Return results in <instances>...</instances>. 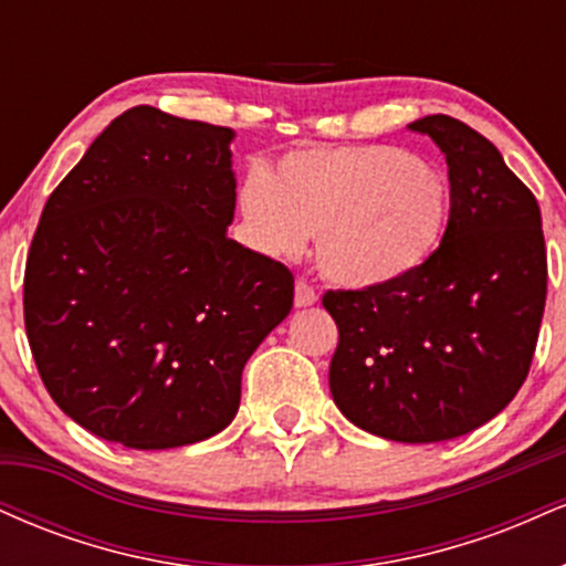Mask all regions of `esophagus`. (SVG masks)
<instances>
[{
	"mask_svg": "<svg viewBox=\"0 0 566 566\" xmlns=\"http://www.w3.org/2000/svg\"><path fill=\"white\" fill-rule=\"evenodd\" d=\"M316 303V292L311 287L308 282L297 279L295 282V305L297 308H305V305H314Z\"/></svg>",
	"mask_w": 566,
	"mask_h": 566,
	"instance_id": "obj_1",
	"label": "esophagus"
}]
</instances>
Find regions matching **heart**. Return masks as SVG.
Instances as JSON below:
<instances>
[{
  "mask_svg": "<svg viewBox=\"0 0 566 566\" xmlns=\"http://www.w3.org/2000/svg\"><path fill=\"white\" fill-rule=\"evenodd\" d=\"M250 242L265 255L297 258L316 237V265L350 290L394 284L433 255L450 188L426 161L391 146L301 148L265 178L239 188Z\"/></svg>",
  "mask_w": 566,
  "mask_h": 566,
  "instance_id": "b5f03b06",
  "label": "heart"
}]
</instances>
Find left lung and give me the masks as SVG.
<instances>
[{
  "mask_svg": "<svg viewBox=\"0 0 566 566\" xmlns=\"http://www.w3.org/2000/svg\"><path fill=\"white\" fill-rule=\"evenodd\" d=\"M450 167V220L418 271L322 297L337 324L329 391L375 437L431 444L471 433L527 380L545 308L537 199L484 135L447 114L409 125Z\"/></svg>",
  "mask_w": 566,
  "mask_h": 566,
  "instance_id": "8db88e82",
  "label": "left lung"
}]
</instances>
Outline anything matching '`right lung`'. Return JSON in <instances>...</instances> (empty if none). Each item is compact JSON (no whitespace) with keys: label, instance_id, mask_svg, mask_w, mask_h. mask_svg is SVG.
I'll list each match as a JSON object with an SVG mask.
<instances>
[{"label":"right lung","instance_id":"obj_1","mask_svg":"<svg viewBox=\"0 0 566 566\" xmlns=\"http://www.w3.org/2000/svg\"><path fill=\"white\" fill-rule=\"evenodd\" d=\"M231 127L135 106L50 193L23 279L44 388L74 423L170 450L231 423L252 350L292 308L287 265L226 237Z\"/></svg>","mask_w":566,"mask_h":566}]
</instances>
